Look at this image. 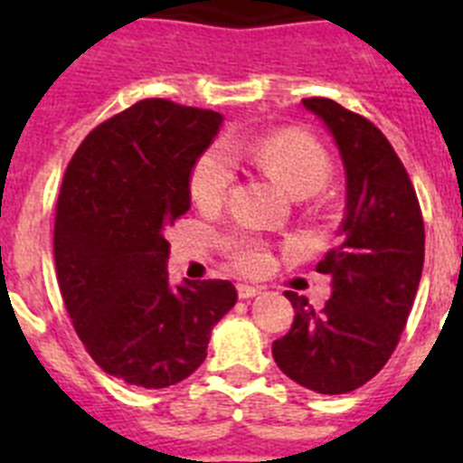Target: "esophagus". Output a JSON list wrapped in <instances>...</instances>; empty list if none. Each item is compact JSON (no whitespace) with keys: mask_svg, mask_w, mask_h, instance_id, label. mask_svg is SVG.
I'll list each match as a JSON object with an SVG mask.
<instances>
[{"mask_svg":"<svg viewBox=\"0 0 463 463\" xmlns=\"http://www.w3.org/2000/svg\"><path fill=\"white\" fill-rule=\"evenodd\" d=\"M239 297L241 298H252L261 292V288H255V285H248V282H239Z\"/></svg>","mask_w":463,"mask_h":463,"instance_id":"obj_1","label":"esophagus"}]
</instances>
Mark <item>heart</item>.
<instances>
[{"label":"heart","instance_id":"b5f03b06","mask_svg":"<svg viewBox=\"0 0 463 463\" xmlns=\"http://www.w3.org/2000/svg\"><path fill=\"white\" fill-rule=\"evenodd\" d=\"M229 153L245 155L269 178L294 196H308L329 178L331 162L326 150L301 129H280L250 143H229ZM220 146L208 148L196 159L190 174V194L202 208H218L236 178L234 159ZM222 250L243 273H261L271 267L269 245L255 234L229 232L222 236Z\"/></svg>","mask_w":463,"mask_h":463}]
</instances>
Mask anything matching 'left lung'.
Instances as JSON below:
<instances>
[{"label": "left lung", "instance_id": "obj_1", "mask_svg": "<svg viewBox=\"0 0 463 463\" xmlns=\"http://www.w3.org/2000/svg\"><path fill=\"white\" fill-rule=\"evenodd\" d=\"M304 106L322 118L345 166V218L315 271L331 276V298L315 310L292 301V329L273 341L278 369L317 394H347L369 383L399 345L424 264V220L408 171L371 120L334 99Z\"/></svg>", "mask_w": 463, "mask_h": 463}]
</instances>
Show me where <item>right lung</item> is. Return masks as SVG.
<instances>
[{
  "label": "right lung",
  "mask_w": 463,
  "mask_h": 463,
  "mask_svg": "<svg viewBox=\"0 0 463 463\" xmlns=\"http://www.w3.org/2000/svg\"><path fill=\"white\" fill-rule=\"evenodd\" d=\"M222 125L215 110L143 99L73 153L55 208V269L71 325L99 369L162 390L206 359L236 304L229 280L171 285L165 232L190 211V174Z\"/></svg>",
  "instance_id": "obj_1"
}]
</instances>
